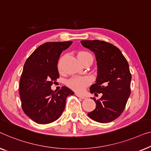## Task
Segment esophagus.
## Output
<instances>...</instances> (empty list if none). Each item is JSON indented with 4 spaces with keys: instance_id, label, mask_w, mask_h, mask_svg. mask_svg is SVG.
<instances>
[{
    "instance_id": "obj_1",
    "label": "esophagus",
    "mask_w": 151,
    "mask_h": 151,
    "mask_svg": "<svg viewBox=\"0 0 151 151\" xmlns=\"http://www.w3.org/2000/svg\"><path fill=\"white\" fill-rule=\"evenodd\" d=\"M76 96H77L78 98H80V99H86V96H83V95L80 94H76Z\"/></svg>"
}]
</instances>
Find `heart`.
<instances>
[{"instance_id":"obj_1","label":"heart","mask_w":151,"mask_h":151,"mask_svg":"<svg viewBox=\"0 0 151 151\" xmlns=\"http://www.w3.org/2000/svg\"><path fill=\"white\" fill-rule=\"evenodd\" d=\"M78 58L79 60L86 58L92 59V56L90 52L87 51H81L78 53ZM61 59H59L58 64H57L59 69H60L61 68ZM90 83L91 79L89 77H87V76H74V77L69 78L67 81L66 83L73 90L76 91V92H83L85 90V88L90 84Z\"/></svg>"}]
</instances>
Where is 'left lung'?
I'll list each match as a JSON object with an SVG mask.
<instances>
[{
	"instance_id": "8db88e82",
	"label": "left lung",
	"mask_w": 151,
	"mask_h": 151,
	"mask_svg": "<svg viewBox=\"0 0 151 151\" xmlns=\"http://www.w3.org/2000/svg\"><path fill=\"white\" fill-rule=\"evenodd\" d=\"M82 46L96 55L97 78L90 92L101 98L96 99V109L88 114L96 122L107 123L118 118L124 111L131 94V74L129 63L119 48L100 40H82Z\"/></svg>"
}]
</instances>
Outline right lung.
<instances>
[{
	"label": "right lung",
	"mask_w": 151,
	"mask_h": 151,
	"mask_svg": "<svg viewBox=\"0 0 151 151\" xmlns=\"http://www.w3.org/2000/svg\"><path fill=\"white\" fill-rule=\"evenodd\" d=\"M73 42H46L36 48L24 63L20 80L22 110L38 124H48L63 113L68 96L74 92L65 86L54 91L51 86L59 77L57 63L63 50Z\"/></svg>",
	"instance_id": "right-lung-1"
}]
</instances>
